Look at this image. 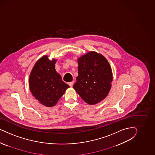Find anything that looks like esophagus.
I'll list each match as a JSON object with an SVG mask.
<instances>
[{
	"label": "esophagus",
	"instance_id": "esophagus-1",
	"mask_svg": "<svg viewBox=\"0 0 155 155\" xmlns=\"http://www.w3.org/2000/svg\"><path fill=\"white\" fill-rule=\"evenodd\" d=\"M69 85L71 87V86H73V85L74 84V81H72V82H69Z\"/></svg>",
	"mask_w": 155,
	"mask_h": 155
}]
</instances>
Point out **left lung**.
<instances>
[{"label": "left lung", "mask_w": 155, "mask_h": 155, "mask_svg": "<svg viewBox=\"0 0 155 155\" xmlns=\"http://www.w3.org/2000/svg\"><path fill=\"white\" fill-rule=\"evenodd\" d=\"M78 75L73 88L86 103L95 104L105 98L113 81L111 68L106 58L90 52L78 58Z\"/></svg>", "instance_id": "left-lung-1"}]
</instances>
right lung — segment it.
Instances as JSON below:
<instances>
[{
  "label": "right lung",
  "instance_id": "1",
  "mask_svg": "<svg viewBox=\"0 0 155 155\" xmlns=\"http://www.w3.org/2000/svg\"><path fill=\"white\" fill-rule=\"evenodd\" d=\"M56 60L43 56L35 64L29 79V89L36 99L42 105L52 107L69 87L57 73Z\"/></svg>",
  "mask_w": 155,
  "mask_h": 155
}]
</instances>
